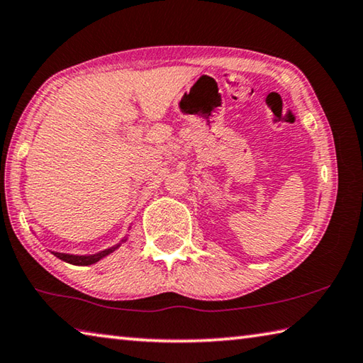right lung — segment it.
Masks as SVG:
<instances>
[{
	"label": "right lung",
	"mask_w": 363,
	"mask_h": 363,
	"mask_svg": "<svg viewBox=\"0 0 363 363\" xmlns=\"http://www.w3.org/2000/svg\"><path fill=\"white\" fill-rule=\"evenodd\" d=\"M123 241H127V238L122 240L121 242H117L116 246L113 247H108L104 250H100V252L96 254H90V255H76V254H65V252H52L55 257H58V259L67 262V263H71V265H79V267H87V265H91V263H96L98 260L104 259V257L109 255L111 252H114L116 249L121 247V245Z\"/></svg>",
	"instance_id": "obj_1"
}]
</instances>
